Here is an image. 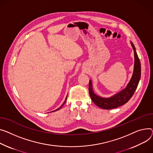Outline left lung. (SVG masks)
Returning a JSON list of instances; mask_svg holds the SVG:
<instances>
[{
  "label": "left lung",
  "instance_id": "obj_1",
  "mask_svg": "<svg viewBox=\"0 0 153 153\" xmlns=\"http://www.w3.org/2000/svg\"><path fill=\"white\" fill-rule=\"evenodd\" d=\"M131 46L134 51L135 64L134 71L131 79L125 89L120 92L116 94L110 98H102L94 94L91 80H89L88 91L93 102L98 107L105 109H111L116 108L127 103L128 100L134 94L138 85L141 77V64L140 59L136 52L134 45L131 42Z\"/></svg>",
  "mask_w": 153,
  "mask_h": 153
}]
</instances>
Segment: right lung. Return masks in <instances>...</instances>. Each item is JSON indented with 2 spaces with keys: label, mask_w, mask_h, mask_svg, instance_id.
<instances>
[{
  "label": "right lung",
  "mask_w": 153,
  "mask_h": 153,
  "mask_svg": "<svg viewBox=\"0 0 153 153\" xmlns=\"http://www.w3.org/2000/svg\"><path fill=\"white\" fill-rule=\"evenodd\" d=\"M66 99H67V97H66ZM66 100H65V102H64V103H63V105H62V106H61V107H60V108H58V109H56V110H55V111H58V110H59V109H61V108H62V106H63V105H64V104H65V103H66ZM52 112H53V111H52Z\"/></svg>",
  "instance_id": "add662e5"
}]
</instances>
